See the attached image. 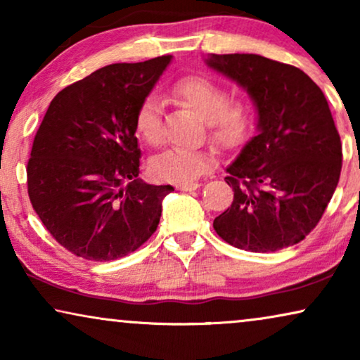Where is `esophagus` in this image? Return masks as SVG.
Returning <instances> with one entry per match:
<instances>
[{
  "instance_id": "34e87169",
  "label": "esophagus",
  "mask_w": 360,
  "mask_h": 360,
  "mask_svg": "<svg viewBox=\"0 0 360 360\" xmlns=\"http://www.w3.org/2000/svg\"><path fill=\"white\" fill-rule=\"evenodd\" d=\"M200 186V184H196V181H193V184H179L175 185L176 190L180 191H191V190H196Z\"/></svg>"
}]
</instances>
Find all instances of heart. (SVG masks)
<instances>
[{
	"label": "heart",
	"mask_w": 360,
	"mask_h": 360,
	"mask_svg": "<svg viewBox=\"0 0 360 360\" xmlns=\"http://www.w3.org/2000/svg\"><path fill=\"white\" fill-rule=\"evenodd\" d=\"M174 95L206 121L211 141L221 147H236L248 141L254 129V110L248 103H231L223 85L206 77H185L174 85ZM164 103L157 95L147 96L136 112V132L149 146L164 142ZM214 167L208 149H169L150 162V174L170 184H193Z\"/></svg>",
	"instance_id": "heart-1"
}]
</instances>
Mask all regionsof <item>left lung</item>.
<instances>
[{
  "label": "left lung",
  "mask_w": 360,
  "mask_h": 360,
  "mask_svg": "<svg viewBox=\"0 0 360 360\" xmlns=\"http://www.w3.org/2000/svg\"><path fill=\"white\" fill-rule=\"evenodd\" d=\"M206 65L249 93L259 131L226 169L234 200L214 231L250 252L298 244L321 219L342 167L321 88L300 68L255 53H211Z\"/></svg>",
  "instance_id": "left-lung-1"
}]
</instances>
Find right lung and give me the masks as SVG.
I'll return each mask as SVG.
<instances>
[{"mask_svg": "<svg viewBox=\"0 0 360 360\" xmlns=\"http://www.w3.org/2000/svg\"><path fill=\"white\" fill-rule=\"evenodd\" d=\"M170 60L106 65L49 105L27 162V193L52 238L77 257H124L159 226L174 186L137 179L136 112Z\"/></svg>", "mask_w": 360, "mask_h": 360, "instance_id": "1", "label": "right lung"}]
</instances>
